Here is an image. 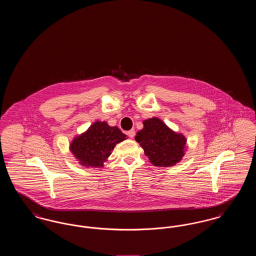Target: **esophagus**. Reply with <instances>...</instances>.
<instances>
[{
    "label": "esophagus",
    "mask_w": 256,
    "mask_h": 256,
    "mask_svg": "<svg viewBox=\"0 0 256 256\" xmlns=\"http://www.w3.org/2000/svg\"><path fill=\"white\" fill-rule=\"evenodd\" d=\"M128 137L134 138V136H135V130H130V132H128Z\"/></svg>",
    "instance_id": "esophagus-1"
}]
</instances>
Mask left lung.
<instances>
[{
	"mask_svg": "<svg viewBox=\"0 0 256 256\" xmlns=\"http://www.w3.org/2000/svg\"><path fill=\"white\" fill-rule=\"evenodd\" d=\"M135 140L144 150L150 163L156 167H170L180 163L187 150V139L176 132L158 117L143 121Z\"/></svg>",
	"mask_w": 256,
	"mask_h": 256,
	"instance_id": "8db88e82",
	"label": "left lung"
}]
</instances>
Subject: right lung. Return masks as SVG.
<instances>
[{"mask_svg":"<svg viewBox=\"0 0 256 256\" xmlns=\"http://www.w3.org/2000/svg\"><path fill=\"white\" fill-rule=\"evenodd\" d=\"M126 138L118 126L96 121L84 132L74 137L69 148L82 166L100 168L104 166L115 146Z\"/></svg>","mask_w":256,"mask_h":256,"instance_id":"right-lung-1","label":"right lung"}]
</instances>
